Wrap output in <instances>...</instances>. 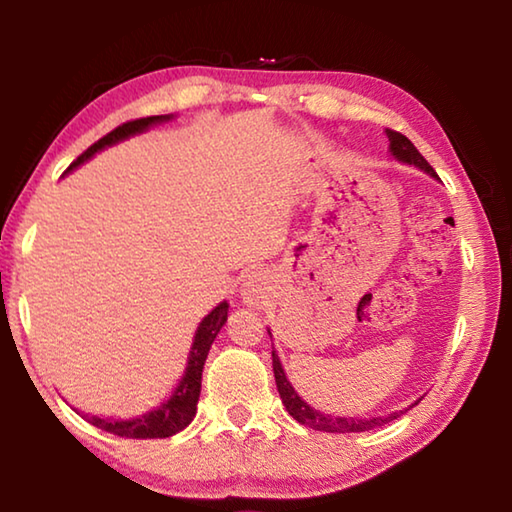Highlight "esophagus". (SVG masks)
I'll list each match as a JSON object with an SVG mask.
<instances>
[{"label":"esophagus","instance_id":"esophagus-1","mask_svg":"<svg viewBox=\"0 0 512 512\" xmlns=\"http://www.w3.org/2000/svg\"><path fill=\"white\" fill-rule=\"evenodd\" d=\"M266 289H268V275L262 271H255L246 275L244 284H241V298L248 307H259V302L266 298Z\"/></svg>","mask_w":512,"mask_h":512}]
</instances>
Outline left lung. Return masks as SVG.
Returning <instances> with one entry per match:
<instances>
[{
    "mask_svg": "<svg viewBox=\"0 0 512 512\" xmlns=\"http://www.w3.org/2000/svg\"><path fill=\"white\" fill-rule=\"evenodd\" d=\"M386 137H388V153L393 155L397 162L402 164H411V167H418L420 171L429 173L431 178H436V171L431 169V164L422 158L420 151L415 149L411 144L409 137H404L402 133L397 131H388L386 128ZM268 336L273 339L271 329H268ZM273 372H275V384H277V393L282 397V404L287 406V411L293 420H298L300 424H305V427H311L316 431H329V433H352V431H370L375 427H384V424L393 422L400 418L402 413H406L409 409H413L415 404L420 400H415L413 404L406 406L402 411H393V413H386V415H377V418H345V415H332V413H323L311 406L309 402L302 400L298 395L296 388L291 386V381L287 377V372L282 368V361L277 357V352L273 348Z\"/></svg>",
    "mask_w": 512,
    "mask_h": 512,
    "instance_id": "obj_1",
    "label": "left lung"
}]
</instances>
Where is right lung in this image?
<instances>
[{
  "label": "right lung",
  "instance_id": "right-lung-1",
  "mask_svg": "<svg viewBox=\"0 0 512 512\" xmlns=\"http://www.w3.org/2000/svg\"><path fill=\"white\" fill-rule=\"evenodd\" d=\"M171 119H173V115H158V117L128 121V124L115 128V131L108 133L106 137H101L99 142H94L79 160L69 164L67 171L79 169L83 162H88L99 151L108 149V146H115L133 135L146 133L149 128L167 124V121H171ZM228 307H230L228 300L219 302V305H216L210 314H207L201 323H198L192 348H189V354H187V366H185L183 377L178 379L176 388H173L171 395L160 406H155V409H151V411L135 415V418H126V420L99 418V415H90V413H83V418L90 424H94V427H99L108 433H115V436L137 438V440L169 438V436H176V433L183 431L185 427H189V422H192L196 415L198 397H201V379H203L207 352H210L216 334L221 332L225 320H228Z\"/></svg>",
  "mask_w": 512,
  "mask_h": 512
}]
</instances>
